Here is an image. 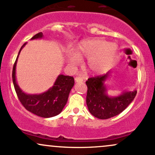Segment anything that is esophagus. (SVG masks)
Instances as JSON below:
<instances>
[{
	"instance_id": "1",
	"label": "esophagus",
	"mask_w": 155,
	"mask_h": 155,
	"mask_svg": "<svg viewBox=\"0 0 155 155\" xmlns=\"http://www.w3.org/2000/svg\"><path fill=\"white\" fill-rule=\"evenodd\" d=\"M75 81L76 82H81V81H83V78L80 77V76H76Z\"/></svg>"
}]
</instances>
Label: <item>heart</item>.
Returning a JSON list of instances; mask_svg holds the SVG:
<instances>
[{
    "instance_id": "1",
    "label": "heart",
    "mask_w": 155,
    "mask_h": 155,
    "mask_svg": "<svg viewBox=\"0 0 155 155\" xmlns=\"http://www.w3.org/2000/svg\"><path fill=\"white\" fill-rule=\"evenodd\" d=\"M117 47L115 44L101 39L82 41L78 46L75 54L68 55L71 65L77 63L79 58H88L87 65L94 72H102L111 66L117 57Z\"/></svg>"
}]
</instances>
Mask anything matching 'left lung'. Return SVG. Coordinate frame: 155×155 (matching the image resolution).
<instances>
[{
    "mask_svg": "<svg viewBox=\"0 0 155 155\" xmlns=\"http://www.w3.org/2000/svg\"><path fill=\"white\" fill-rule=\"evenodd\" d=\"M110 71L104 75L89 78L86 81L87 86V106L92 115L101 120H106L117 116L125 109L134 100L137 91H123L116 97L108 96L104 81L109 77Z\"/></svg>",
    "mask_w": 155,
    "mask_h": 155,
    "instance_id": "left-lung-1",
    "label": "left lung"
}]
</instances>
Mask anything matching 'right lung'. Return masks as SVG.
<instances>
[{
  "label": "right lung",
  "instance_id": "obj_1",
  "mask_svg": "<svg viewBox=\"0 0 155 155\" xmlns=\"http://www.w3.org/2000/svg\"><path fill=\"white\" fill-rule=\"evenodd\" d=\"M42 37L43 33L41 32L35 34L31 40L41 38ZM25 44L26 43H25L21 47L12 71V80L17 97L28 111L37 116L44 118L57 116L63 111L64 106L66 104L69 93L74 85V77L60 74L57 78L54 85L44 93L38 95L25 93L19 88L16 81V65L19 53Z\"/></svg>",
  "mask_w": 155,
  "mask_h": 155
}]
</instances>
